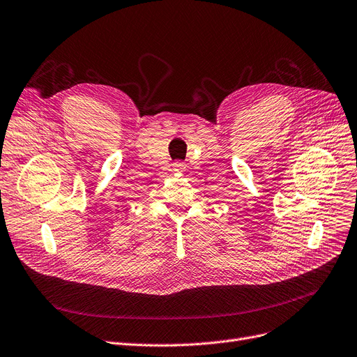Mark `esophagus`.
<instances>
[{
    "label": "esophagus",
    "mask_w": 357,
    "mask_h": 357,
    "mask_svg": "<svg viewBox=\"0 0 357 357\" xmlns=\"http://www.w3.org/2000/svg\"><path fill=\"white\" fill-rule=\"evenodd\" d=\"M174 166L176 170H179V172H183L185 170V163H182V162H176Z\"/></svg>",
    "instance_id": "34e87169"
}]
</instances>
